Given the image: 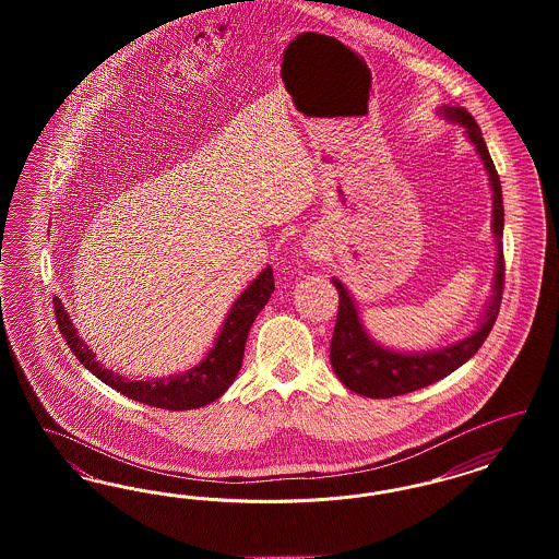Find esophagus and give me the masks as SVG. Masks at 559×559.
<instances>
[{
	"label": "esophagus",
	"mask_w": 559,
	"mask_h": 559,
	"mask_svg": "<svg viewBox=\"0 0 559 559\" xmlns=\"http://www.w3.org/2000/svg\"><path fill=\"white\" fill-rule=\"evenodd\" d=\"M304 249H306V255L312 260V262H322L326 255H329V249H326V240L322 239L317 233L308 235L304 240Z\"/></svg>",
	"instance_id": "obj_1"
}]
</instances>
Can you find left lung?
Returning a JSON list of instances; mask_svg holds the SVG:
<instances>
[{"instance_id": "obj_1", "label": "left lung", "mask_w": 559, "mask_h": 559, "mask_svg": "<svg viewBox=\"0 0 559 559\" xmlns=\"http://www.w3.org/2000/svg\"><path fill=\"white\" fill-rule=\"evenodd\" d=\"M436 112L447 121L463 128L465 138L474 144L488 174V182L492 190V235L497 245L492 295L484 306L478 326L467 337L438 349L399 352L392 347L381 346L372 340L358 314V306L352 293L347 292L346 285L340 278L333 276L331 281L340 293V312H337V322L331 340V367L347 390L367 399H392L400 394H408V392L427 388L444 379L452 371H456L481 347L501 308L503 278H506V264H503L506 212H503V192H501L499 174L490 159V153L486 148V142L481 138L476 119L465 108L442 105Z\"/></svg>"}]
</instances>
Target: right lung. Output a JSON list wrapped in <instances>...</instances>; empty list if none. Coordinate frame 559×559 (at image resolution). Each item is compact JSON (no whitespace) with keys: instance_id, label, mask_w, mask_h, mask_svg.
<instances>
[{"instance_id":"right-lung-1","label":"right lung","mask_w":559,"mask_h":559,"mask_svg":"<svg viewBox=\"0 0 559 559\" xmlns=\"http://www.w3.org/2000/svg\"><path fill=\"white\" fill-rule=\"evenodd\" d=\"M272 293H274V276H272V267L267 266L235 299L233 308L228 310L226 319L222 322V329L213 346L205 352L201 362H197L188 371L176 372L169 377L165 374L153 377L146 381L128 379L100 365L96 360V352L81 340L60 297H53V312H56L62 337L67 340V344L73 349L81 365L87 371L94 372L112 390L148 406L167 408V411H190L219 399L233 385L242 365L249 329L262 312V308L266 306Z\"/></svg>"}]
</instances>
